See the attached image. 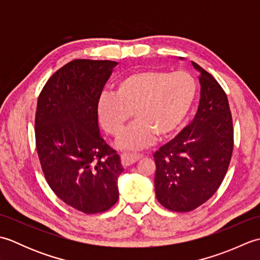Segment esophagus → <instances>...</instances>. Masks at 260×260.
Wrapping results in <instances>:
<instances>
[{"label": "esophagus", "instance_id": "obj_1", "mask_svg": "<svg viewBox=\"0 0 260 260\" xmlns=\"http://www.w3.org/2000/svg\"><path fill=\"white\" fill-rule=\"evenodd\" d=\"M142 154H129V153H123L120 155L121 158V164L124 167H129V165L136 163L139 159L142 158Z\"/></svg>", "mask_w": 260, "mask_h": 260}]
</instances>
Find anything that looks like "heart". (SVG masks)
<instances>
[{"instance_id":"obj_1","label":"heart","mask_w":260,"mask_h":260,"mask_svg":"<svg viewBox=\"0 0 260 260\" xmlns=\"http://www.w3.org/2000/svg\"><path fill=\"white\" fill-rule=\"evenodd\" d=\"M198 85L184 73L135 71L123 77L114 93L98 101L97 113L104 129L118 136L134 115L132 125L117 142L121 150L136 151L151 145L157 136L167 140L178 133L196 102Z\"/></svg>"}]
</instances>
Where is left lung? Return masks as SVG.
I'll list each match as a JSON object with an SVG mask.
<instances>
[{
  "mask_svg": "<svg viewBox=\"0 0 260 260\" xmlns=\"http://www.w3.org/2000/svg\"><path fill=\"white\" fill-rule=\"evenodd\" d=\"M192 64L200 74L198 113L189 126L154 153L156 199L164 208L176 212L194 210L214 194L227 173L234 150L227 95L211 75L198 63Z\"/></svg>",
  "mask_w": 260,
  "mask_h": 260,
  "instance_id": "8db88e82",
  "label": "left lung"
}]
</instances>
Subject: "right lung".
<instances>
[{
  "label": "right lung",
  "instance_id": "obj_1",
  "mask_svg": "<svg viewBox=\"0 0 260 260\" xmlns=\"http://www.w3.org/2000/svg\"><path fill=\"white\" fill-rule=\"evenodd\" d=\"M117 62L76 59L54 73L39 96L36 142L51 190L85 213L118 200L120 157L101 135L97 105Z\"/></svg>",
  "mask_w": 260,
  "mask_h": 260
}]
</instances>
